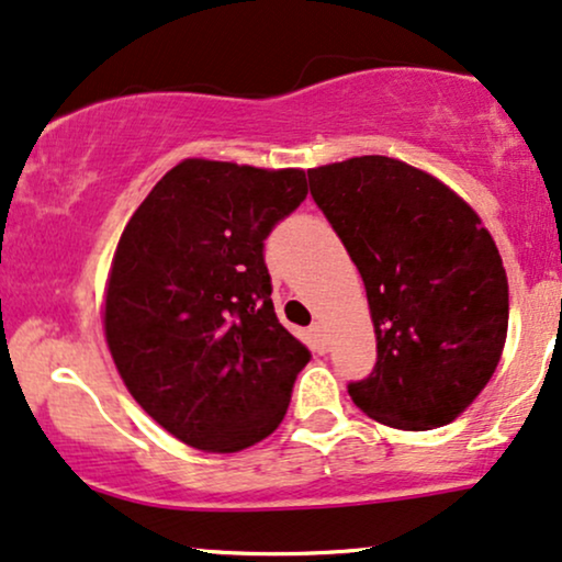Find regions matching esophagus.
<instances>
[{"instance_id": "34e87169", "label": "esophagus", "mask_w": 562, "mask_h": 562, "mask_svg": "<svg viewBox=\"0 0 562 562\" xmlns=\"http://www.w3.org/2000/svg\"><path fill=\"white\" fill-rule=\"evenodd\" d=\"M310 336H313L315 349L321 351V355H325V351H328V336H325L323 323H313V325H310Z\"/></svg>"}]
</instances>
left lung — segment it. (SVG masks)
Returning <instances> with one entry per match:
<instances>
[{"label":"left lung","mask_w":562,"mask_h":562,"mask_svg":"<svg viewBox=\"0 0 562 562\" xmlns=\"http://www.w3.org/2000/svg\"><path fill=\"white\" fill-rule=\"evenodd\" d=\"M307 177L375 325V370L349 383L351 401L387 427L448 425L490 383L508 334L495 239L450 187L396 158L359 156Z\"/></svg>","instance_id":"1"}]
</instances>
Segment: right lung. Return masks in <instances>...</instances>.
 Returning a JSON list of instances; mask_svg holds the SVG:
<instances>
[{"mask_svg": "<svg viewBox=\"0 0 562 562\" xmlns=\"http://www.w3.org/2000/svg\"><path fill=\"white\" fill-rule=\"evenodd\" d=\"M304 198L302 169L184 158L124 226L106 344L133 398L187 446L237 453L286 414L310 351L276 317L262 247Z\"/></svg>", "mask_w": 562, "mask_h": 562, "instance_id": "1", "label": "right lung"}]
</instances>
